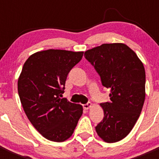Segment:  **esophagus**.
I'll return each mask as SVG.
<instances>
[{
  "mask_svg": "<svg viewBox=\"0 0 159 159\" xmlns=\"http://www.w3.org/2000/svg\"><path fill=\"white\" fill-rule=\"evenodd\" d=\"M92 107V104L91 103V102H88V103H86V104L84 105V109H86V110L90 109V108Z\"/></svg>",
  "mask_w": 159,
  "mask_h": 159,
  "instance_id": "obj_1",
  "label": "esophagus"
}]
</instances>
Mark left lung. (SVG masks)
<instances>
[{"label":"left lung","instance_id":"obj_1","mask_svg":"<svg viewBox=\"0 0 159 159\" xmlns=\"http://www.w3.org/2000/svg\"><path fill=\"white\" fill-rule=\"evenodd\" d=\"M84 57L110 88L111 102L101 103L104 117L95 127L106 143L124 139L135 125L145 101L146 73L143 62L123 43H103L89 49Z\"/></svg>","mask_w":159,"mask_h":159}]
</instances>
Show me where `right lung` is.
Masks as SVG:
<instances>
[{
    "instance_id": "obj_1",
    "label": "right lung",
    "mask_w": 159,
    "mask_h": 159,
    "mask_svg": "<svg viewBox=\"0 0 159 159\" xmlns=\"http://www.w3.org/2000/svg\"><path fill=\"white\" fill-rule=\"evenodd\" d=\"M84 52L48 49L31 55L18 78V94L26 116L43 137L64 142L72 135L83 107L61 98L67 74Z\"/></svg>"
}]
</instances>
